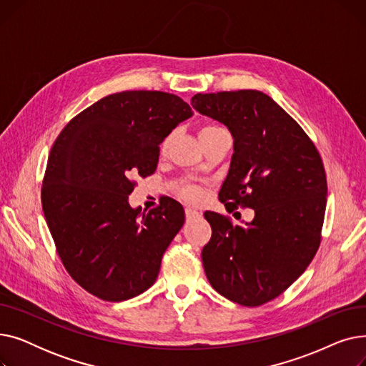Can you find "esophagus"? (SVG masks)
Here are the masks:
<instances>
[{
  "instance_id": "obj_1",
  "label": "esophagus",
  "mask_w": 366,
  "mask_h": 366,
  "mask_svg": "<svg viewBox=\"0 0 366 366\" xmlns=\"http://www.w3.org/2000/svg\"><path fill=\"white\" fill-rule=\"evenodd\" d=\"M185 217H187V219H194V218H199L200 214L197 212V210H194V209L187 207L185 209Z\"/></svg>"
}]
</instances>
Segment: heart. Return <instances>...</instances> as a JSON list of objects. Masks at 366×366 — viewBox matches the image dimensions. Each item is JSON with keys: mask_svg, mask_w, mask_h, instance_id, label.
Listing matches in <instances>:
<instances>
[{"mask_svg": "<svg viewBox=\"0 0 366 366\" xmlns=\"http://www.w3.org/2000/svg\"><path fill=\"white\" fill-rule=\"evenodd\" d=\"M222 132H225V129L218 124H207L200 130V137H203V134H215V133H222ZM166 142H167V139H166ZM166 142H164V145H166ZM181 193L185 199H197L199 197V189L194 185L184 187L181 189Z\"/></svg>", "mask_w": 366, "mask_h": 366, "instance_id": "b5f03b06", "label": "heart"}]
</instances>
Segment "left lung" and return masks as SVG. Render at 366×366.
I'll use <instances>...</instances> for the list:
<instances>
[{
	"label": "left lung",
	"mask_w": 366,
	"mask_h": 366,
	"mask_svg": "<svg viewBox=\"0 0 366 366\" xmlns=\"http://www.w3.org/2000/svg\"><path fill=\"white\" fill-rule=\"evenodd\" d=\"M191 105L224 124L234 141L219 200L232 210H255L243 225L204 212L212 227L202 251L206 277L229 301L261 305L287 290L317 252L328 196L320 156L300 124L262 92L197 93Z\"/></svg>",
	"instance_id": "8db88e82"
}]
</instances>
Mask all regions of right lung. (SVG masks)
Here are the masks:
<instances>
[{"mask_svg":"<svg viewBox=\"0 0 366 366\" xmlns=\"http://www.w3.org/2000/svg\"><path fill=\"white\" fill-rule=\"evenodd\" d=\"M193 111L175 94H108L54 141L43 182L46 222L66 272L92 295L126 301L156 282L185 221L173 199L147 214L129 204L132 177L157 169L160 144Z\"/></svg>","mask_w":366,"mask_h":366,"instance_id":"add662e5","label":"right lung"}]
</instances>
